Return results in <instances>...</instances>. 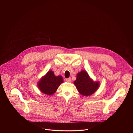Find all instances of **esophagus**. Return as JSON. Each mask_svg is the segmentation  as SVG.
Wrapping results in <instances>:
<instances>
[{"label":"esophagus","instance_id":"34e87169","mask_svg":"<svg viewBox=\"0 0 133 133\" xmlns=\"http://www.w3.org/2000/svg\"><path fill=\"white\" fill-rule=\"evenodd\" d=\"M66 81L68 83H71V79L70 78H67L66 79Z\"/></svg>","mask_w":133,"mask_h":133}]
</instances>
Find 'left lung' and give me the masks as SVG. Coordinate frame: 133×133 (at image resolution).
<instances>
[{
	"mask_svg": "<svg viewBox=\"0 0 133 133\" xmlns=\"http://www.w3.org/2000/svg\"><path fill=\"white\" fill-rule=\"evenodd\" d=\"M74 84L78 92L83 96H88L95 92L99 86V83L94 82L87 71L82 70L77 75L76 80Z\"/></svg>",
	"mask_w": 133,
	"mask_h": 133,
	"instance_id": "1",
	"label": "left lung"
}]
</instances>
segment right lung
Instances as JSON below:
<instances>
[{"mask_svg":"<svg viewBox=\"0 0 133 133\" xmlns=\"http://www.w3.org/2000/svg\"><path fill=\"white\" fill-rule=\"evenodd\" d=\"M63 83V78L62 76H56L52 71L49 70L38 83V87L44 94L51 95Z\"/></svg>","mask_w":133,"mask_h":133,"instance_id":"add662e5","label":"right lung"}]
</instances>
